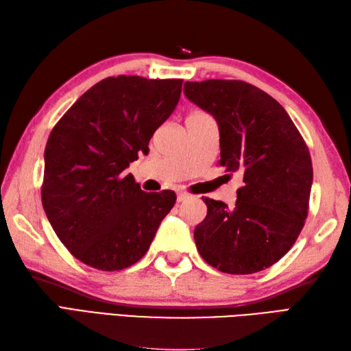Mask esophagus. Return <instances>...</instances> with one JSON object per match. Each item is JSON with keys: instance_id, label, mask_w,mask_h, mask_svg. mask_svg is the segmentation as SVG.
<instances>
[{"instance_id": "34e87169", "label": "esophagus", "mask_w": 351, "mask_h": 351, "mask_svg": "<svg viewBox=\"0 0 351 351\" xmlns=\"http://www.w3.org/2000/svg\"><path fill=\"white\" fill-rule=\"evenodd\" d=\"M189 197H190V194H186V193H178L176 200H178V203H181V202H185Z\"/></svg>"}]
</instances>
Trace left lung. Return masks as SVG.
I'll return each instance as SVG.
<instances>
[{
    "label": "left lung",
    "instance_id": "8db88e82",
    "mask_svg": "<svg viewBox=\"0 0 351 351\" xmlns=\"http://www.w3.org/2000/svg\"><path fill=\"white\" fill-rule=\"evenodd\" d=\"M184 94L217 121L219 166L243 178L232 208L202 197L208 214L194 229L195 247L221 272L263 271L293 247L308 215L313 162L304 138L278 101L242 80L185 82Z\"/></svg>",
    "mask_w": 351,
    "mask_h": 351
}]
</instances>
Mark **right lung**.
<instances>
[{"label": "right lung", "instance_id": "add662e5", "mask_svg": "<svg viewBox=\"0 0 351 351\" xmlns=\"http://www.w3.org/2000/svg\"><path fill=\"white\" fill-rule=\"evenodd\" d=\"M181 79L108 77L65 112L47 138L42 203L56 236L80 262L121 271L148 251L176 195L145 193L124 170L181 97Z\"/></svg>", "mask_w": 351, "mask_h": 351}]
</instances>
